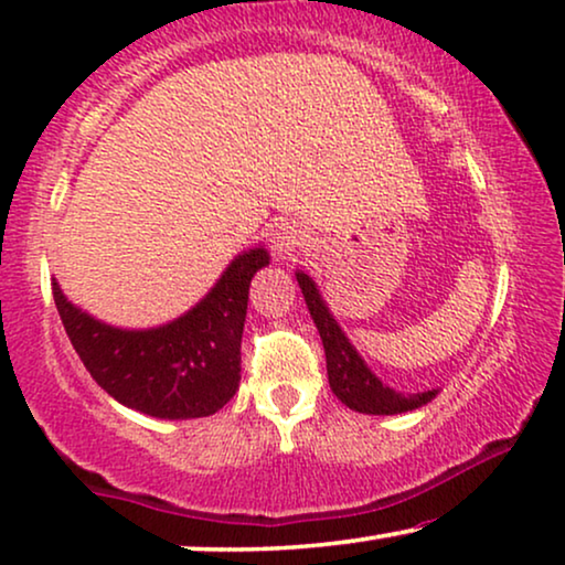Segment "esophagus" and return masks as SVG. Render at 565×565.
Returning a JSON list of instances; mask_svg holds the SVG:
<instances>
[{
	"instance_id": "34e87169",
	"label": "esophagus",
	"mask_w": 565,
	"mask_h": 565,
	"mask_svg": "<svg viewBox=\"0 0 565 565\" xmlns=\"http://www.w3.org/2000/svg\"><path fill=\"white\" fill-rule=\"evenodd\" d=\"M298 244H300L298 242V234H296V231H292V226H288V223H285V226H277L275 228L273 246H275L277 254H290Z\"/></svg>"
}]
</instances>
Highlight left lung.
<instances>
[{"label":"left lung","instance_id":"left-lung-1","mask_svg":"<svg viewBox=\"0 0 565 565\" xmlns=\"http://www.w3.org/2000/svg\"><path fill=\"white\" fill-rule=\"evenodd\" d=\"M296 277H298L300 290H303L311 319L321 334L323 352H327L329 385L342 404H347L360 414H401V412H412V408L429 404V401L435 398L437 391L404 396V393L393 391L388 385L377 381V377L367 370L365 362H362L358 350L350 344V339L342 334V329H339L337 321L331 319L329 308L323 306V300L319 296V290H316L311 277L303 273H298Z\"/></svg>","mask_w":565,"mask_h":565}]
</instances>
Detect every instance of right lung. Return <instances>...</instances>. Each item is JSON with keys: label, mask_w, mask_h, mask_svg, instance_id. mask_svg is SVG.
<instances>
[{"label": "right lung", "mask_w": 565, "mask_h": 565, "mask_svg": "<svg viewBox=\"0 0 565 565\" xmlns=\"http://www.w3.org/2000/svg\"><path fill=\"white\" fill-rule=\"evenodd\" d=\"M269 265L265 249L238 254L215 288L167 327L122 331L74 308L53 282L61 323L76 354L115 401L159 419L211 416L242 381V331L249 282Z\"/></svg>", "instance_id": "obj_1"}]
</instances>
